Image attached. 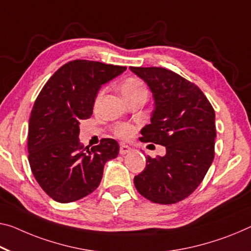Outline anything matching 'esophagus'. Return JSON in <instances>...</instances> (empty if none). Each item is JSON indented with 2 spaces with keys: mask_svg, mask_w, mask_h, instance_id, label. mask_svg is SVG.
Returning a JSON list of instances; mask_svg holds the SVG:
<instances>
[{
  "mask_svg": "<svg viewBox=\"0 0 251 251\" xmlns=\"http://www.w3.org/2000/svg\"><path fill=\"white\" fill-rule=\"evenodd\" d=\"M131 150V148L129 146L126 145H121L120 146V155H126V153H128Z\"/></svg>",
  "mask_w": 251,
  "mask_h": 251,
  "instance_id": "esophagus-1",
  "label": "esophagus"
}]
</instances>
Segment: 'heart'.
<instances>
[{
    "instance_id": "obj_1",
    "label": "heart",
    "mask_w": 251,
    "mask_h": 251,
    "mask_svg": "<svg viewBox=\"0 0 251 251\" xmlns=\"http://www.w3.org/2000/svg\"><path fill=\"white\" fill-rule=\"evenodd\" d=\"M103 92L104 90H101L99 92L98 99L96 100L101 98ZM121 92L122 95L125 96V99L126 100L139 94H147V88H146L144 82L137 78V77H128V78L123 80L121 85ZM113 132L118 138L128 140V139L133 137L134 132H136V128H134L132 125H130V123H120V125L115 126Z\"/></svg>"
}]
</instances>
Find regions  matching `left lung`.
<instances>
[{
  "label": "left lung",
  "mask_w": 251,
  "mask_h": 251,
  "mask_svg": "<svg viewBox=\"0 0 251 251\" xmlns=\"http://www.w3.org/2000/svg\"><path fill=\"white\" fill-rule=\"evenodd\" d=\"M130 69L148 84L155 99L151 123L141 130L140 140L166 147L164 157H146L134 186L153 203H177L198 188L214 159V109L198 85L175 72Z\"/></svg>",
  "instance_id": "obj_1"
}]
</instances>
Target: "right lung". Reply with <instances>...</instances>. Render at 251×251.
I'll return each instance as SVG.
<instances>
[{
  "label": "right lung",
  "mask_w": 251,
  "mask_h": 251,
  "mask_svg": "<svg viewBox=\"0 0 251 251\" xmlns=\"http://www.w3.org/2000/svg\"><path fill=\"white\" fill-rule=\"evenodd\" d=\"M126 69L76 59L57 69L42 87L29 120L28 151L40 187L59 203L85 198L99 187L107 160L119 155L114 139L91 149L79 141V122L91 118L100 87Z\"/></svg>",
  "instance_id": "obj_1"
}]
</instances>
